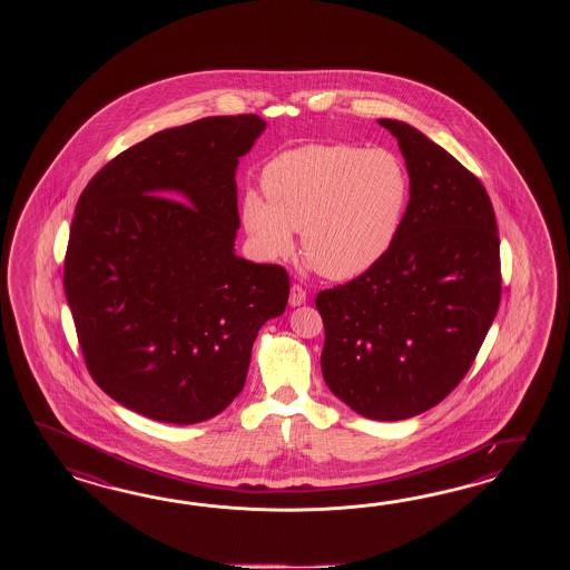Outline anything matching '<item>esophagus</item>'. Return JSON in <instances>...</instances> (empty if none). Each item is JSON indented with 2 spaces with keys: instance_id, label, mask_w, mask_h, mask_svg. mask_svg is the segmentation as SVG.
<instances>
[{
  "instance_id": "1",
  "label": "esophagus",
  "mask_w": 570,
  "mask_h": 570,
  "mask_svg": "<svg viewBox=\"0 0 570 570\" xmlns=\"http://www.w3.org/2000/svg\"><path fill=\"white\" fill-rule=\"evenodd\" d=\"M307 299V295H305V291L299 287V285H291L289 293V305L291 307H299Z\"/></svg>"
}]
</instances>
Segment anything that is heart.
I'll use <instances>...</instances> for the list:
<instances>
[{"label":"heart","instance_id":"1","mask_svg":"<svg viewBox=\"0 0 570 570\" xmlns=\"http://www.w3.org/2000/svg\"><path fill=\"white\" fill-rule=\"evenodd\" d=\"M265 197L244 195L243 224L267 258L293 250L330 279H352L375 267L400 236L412 195L403 160L385 148L305 145L263 170Z\"/></svg>","mask_w":570,"mask_h":570}]
</instances>
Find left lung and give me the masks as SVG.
<instances>
[{"label": "left lung", "mask_w": 570, "mask_h": 570, "mask_svg": "<svg viewBox=\"0 0 570 570\" xmlns=\"http://www.w3.org/2000/svg\"><path fill=\"white\" fill-rule=\"evenodd\" d=\"M412 195L400 236L375 267L315 307L330 391L368 420L424 413L471 368L501 299L495 212L481 181L442 146L400 120Z\"/></svg>", "instance_id": "left-lung-1"}]
</instances>
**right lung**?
Returning a JSON list of instances; mask_svg holds the SVG:
<instances>
[{"instance_id": "1", "label": "right lung", "mask_w": 570, "mask_h": 570, "mask_svg": "<svg viewBox=\"0 0 570 570\" xmlns=\"http://www.w3.org/2000/svg\"><path fill=\"white\" fill-rule=\"evenodd\" d=\"M267 124L214 116L153 134L87 183L65 295L87 368L124 407L165 424L218 415L243 391L289 275L234 253L236 167Z\"/></svg>"}]
</instances>
